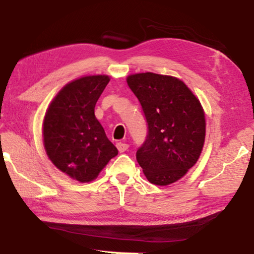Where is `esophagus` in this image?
I'll list each match as a JSON object with an SVG mask.
<instances>
[{"label": "esophagus", "mask_w": 254, "mask_h": 254, "mask_svg": "<svg viewBox=\"0 0 254 254\" xmlns=\"http://www.w3.org/2000/svg\"><path fill=\"white\" fill-rule=\"evenodd\" d=\"M128 147H129V145L126 144V143H122V142L117 143V148H118V151H119L120 153L126 152L127 149H128Z\"/></svg>", "instance_id": "obj_1"}]
</instances>
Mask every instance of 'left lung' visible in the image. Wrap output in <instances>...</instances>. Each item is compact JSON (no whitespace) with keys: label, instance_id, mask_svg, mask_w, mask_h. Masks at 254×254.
Segmentation results:
<instances>
[{"label":"left lung","instance_id":"8db88e82","mask_svg":"<svg viewBox=\"0 0 254 254\" xmlns=\"http://www.w3.org/2000/svg\"><path fill=\"white\" fill-rule=\"evenodd\" d=\"M127 84L142 106L147 135L136 160L153 185L178 181L196 164L205 142V114L199 100L173 76L139 73Z\"/></svg>","mask_w":254,"mask_h":254}]
</instances>
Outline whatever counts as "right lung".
I'll list each match as a JSON object with an SVG mask.
<instances>
[{
	"label": "right lung",
	"mask_w": 254,
	"mask_h": 254,
	"mask_svg": "<svg viewBox=\"0 0 254 254\" xmlns=\"http://www.w3.org/2000/svg\"><path fill=\"white\" fill-rule=\"evenodd\" d=\"M110 78L84 76L66 84L44 119V145L56 168L80 182L98 177L118 149L94 116V107Z\"/></svg>",
	"instance_id": "obj_1"
}]
</instances>
